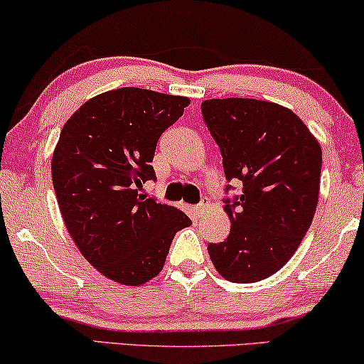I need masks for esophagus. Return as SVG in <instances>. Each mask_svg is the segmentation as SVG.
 Wrapping results in <instances>:
<instances>
[{
  "label": "esophagus",
  "mask_w": 364,
  "mask_h": 364,
  "mask_svg": "<svg viewBox=\"0 0 364 364\" xmlns=\"http://www.w3.org/2000/svg\"><path fill=\"white\" fill-rule=\"evenodd\" d=\"M206 208H208V203L206 201H201V203L196 204V206L193 208L194 209V214H196V216H201V214L206 211Z\"/></svg>",
  "instance_id": "obj_1"
}]
</instances>
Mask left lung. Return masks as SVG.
Here are the masks:
<instances>
[{
    "label": "left lung",
    "instance_id": "8db88e82",
    "mask_svg": "<svg viewBox=\"0 0 364 364\" xmlns=\"http://www.w3.org/2000/svg\"><path fill=\"white\" fill-rule=\"evenodd\" d=\"M203 120L218 143L226 180L242 183L224 209L231 232L209 244L224 279L252 284L289 262L309 231L318 201L321 148L294 112L255 99H211Z\"/></svg>",
    "mask_w": 364,
    "mask_h": 364
}]
</instances>
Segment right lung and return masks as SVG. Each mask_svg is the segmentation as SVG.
I'll return each instance as SVG.
<instances>
[{"label": "right lung", "mask_w": 364, "mask_h": 364, "mask_svg": "<svg viewBox=\"0 0 364 364\" xmlns=\"http://www.w3.org/2000/svg\"><path fill=\"white\" fill-rule=\"evenodd\" d=\"M188 104L124 87L85 102L60 132L50 165L60 214L82 255L115 282L141 285L158 275L175 234L191 224L140 194L156 180L151 161L161 133Z\"/></svg>", "instance_id": "add662e5"}]
</instances>
